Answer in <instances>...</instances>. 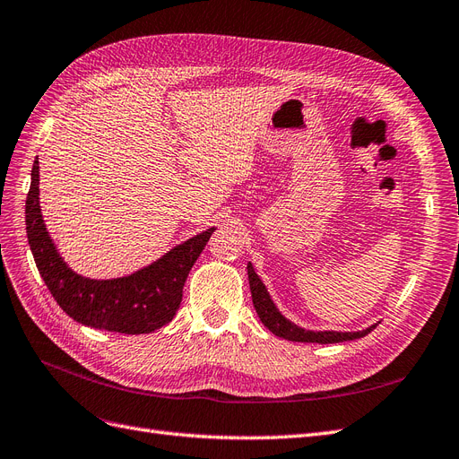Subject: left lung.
<instances>
[{"mask_svg":"<svg viewBox=\"0 0 459 459\" xmlns=\"http://www.w3.org/2000/svg\"><path fill=\"white\" fill-rule=\"evenodd\" d=\"M247 279H250V290H252V299H254V307L257 311V316L267 329L277 334L284 340H292V342H313V344H338V342H348V340H358L363 338L365 334H369L375 326H368L363 331H353V333H342V331H309L292 323L290 319H286L277 304L273 302L271 294L267 292V288L257 277V273L254 265L247 261Z\"/></svg>","mask_w":459,"mask_h":459,"instance_id":"8db88e82","label":"left lung"}]
</instances>
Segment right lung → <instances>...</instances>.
Returning a JSON list of instances; mask_svg holds the SVG:
<instances>
[{
	"mask_svg": "<svg viewBox=\"0 0 459 459\" xmlns=\"http://www.w3.org/2000/svg\"><path fill=\"white\" fill-rule=\"evenodd\" d=\"M26 237L51 296L76 323L91 329L148 334L173 321L182 288L215 227L177 244L160 259L117 279H90L74 273L49 237L40 209V167L34 160L24 207Z\"/></svg>",
	"mask_w": 459,
	"mask_h": 459,
	"instance_id": "obj_1",
	"label": "right lung"
}]
</instances>
